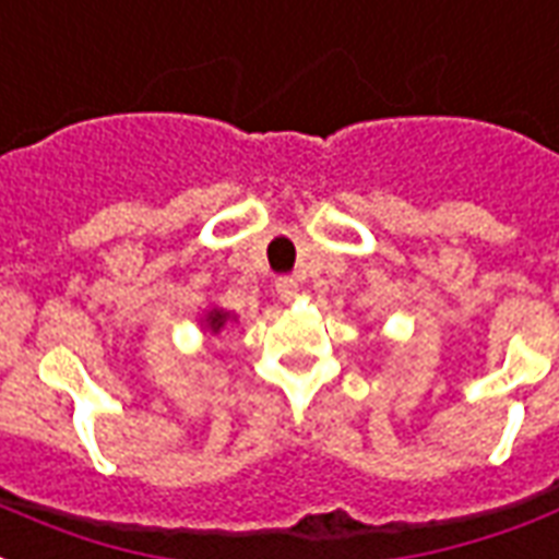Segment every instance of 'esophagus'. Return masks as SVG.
Listing matches in <instances>:
<instances>
[{"mask_svg": "<svg viewBox=\"0 0 559 559\" xmlns=\"http://www.w3.org/2000/svg\"><path fill=\"white\" fill-rule=\"evenodd\" d=\"M297 288H300V283H297L295 276H280L276 280V295L283 297V300H295Z\"/></svg>", "mask_w": 559, "mask_h": 559, "instance_id": "1", "label": "esophagus"}]
</instances>
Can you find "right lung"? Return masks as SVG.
Returning <instances> with one entry per match:
<instances>
[{
	"mask_svg": "<svg viewBox=\"0 0 559 559\" xmlns=\"http://www.w3.org/2000/svg\"><path fill=\"white\" fill-rule=\"evenodd\" d=\"M205 321H209V330H212V333H221V326L226 324V312H209L205 314Z\"/></svg>",
	"mask_w": 559,
	"mask_h": 559,
	"instance_id": "add662e5",
	"label": "right lung"
}]
</instances>
